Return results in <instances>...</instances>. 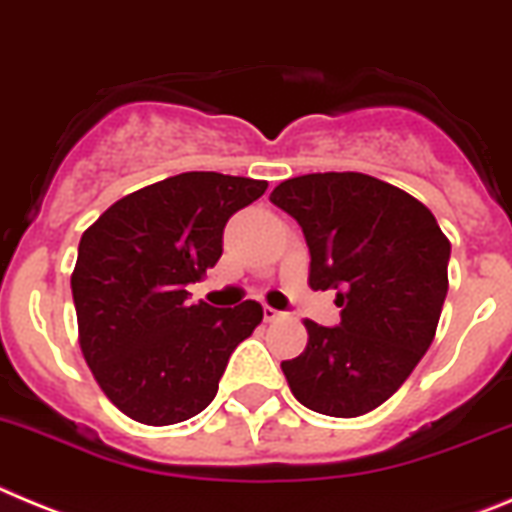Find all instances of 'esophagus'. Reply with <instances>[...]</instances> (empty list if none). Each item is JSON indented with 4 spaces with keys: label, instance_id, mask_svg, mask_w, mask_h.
Wrapping results in <instances>:
<instances>
[{
    "label": "esophagus",
    "instance_id": "esophagus-1",
    "mask_svg": "<svg viewBox=\"0 0 512 512\" xmlns=\"http://www.w3.org/2000/svg\"><path fill=\"white\" fill-rule=\"evenodd\" d=\"M262 313H265V321L283 319V311H278V308H273V306H265L262 308Z\"/></svg>",
    "mask_w": 512,
    "mask_h": 512
}]
</instances>
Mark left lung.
Segmentation results:
<instances>
[{
    "mask_svg": "<svg viewBox=\"0 0 512 512\" xmlns=\"http://www.w3.org/2000/svg\"><path fill=\"white\" fill-rule=\"evenodd\" d=\"M270 201L301 224L308 285L336 290L342 308L334 329L303 321L306 349L280 365L290 393L324 416H365L434 342L449 290V239L411 193L365 173L288 178Z\"/></svg>",
    "mask_w": 512,
    "mask_h": 512,
    "instance_id": "obj_1",
    "label": "left lung"
}]
</instances>
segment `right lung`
I'll return each mask as SVG.
<instances>
[{
    "mask_svg": "<svg viewBox=\"0 0 512 512\" xmlns=\"http://www.w3.org/2000/svg\"><path fill=\"white\" fill-rule=\"evenodd\" d=\"M267 181L193 170L109 206L78 242L71 275L78 344L99 388L124 416L147 426L188 421L214 400L239 342L262 306L191 303L222 257L229 216Z\"/></svg>",
    "mask_w": 512,
    "mask_h": 512,
    "instance_id": "obj_1",
    "label": "right lung"
}]
</instances>
